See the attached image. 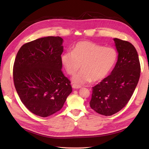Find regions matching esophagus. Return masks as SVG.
Segmentation results:
<instances>
[{"label":"esophagus","instance_id":"esophagus-1","mask_svg":"<svg viewBox=\"0 0 149 149\" xmlns=\"http://www.w3.org/2000/svg\"><path fill=\"white\" fill-rule=\"evenodd\" d=\"M81 87V86L76 85V84H75L72 85V88H73V89H79V88H80Z\"/></svg>","mask_w":149,"mask_h":149}]
</instances>
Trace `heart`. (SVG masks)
<instances>
[{
	"instance_id": "b5f03b06",
	"label": "heart",
	"mask_w": 149,
	"mask_h": 149,
	"mask_svg": "<svg viewBox=\"0 0 149 149\" xmlns=\"http://www.w3.org/2000/svg\"><path fill=\"white\" fill-rule=\"evenodd\" d=\"M118 53L112 47H104L92 42L80 41L76 43L72 52L61 55V61L66 73L73 76L83 69L73 79L76 85L96 82L105 78L113 68Z\"/></svg>"
}]
</instances>
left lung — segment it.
<instances>
[{
  "label": "left lung",
  "mask_w": 149,
  "mask_h": 149,
  "mask_svg": "<svg viewBox=\"0 0 149 149\" xmlns=\"http://www.w3.org/2000/svg\"><path fill=\"white\" fill-rule=\"evenodd\" d=\"M118 60L111 74L93 87L89 104L94 111L111 116L120 111L132 96L141 75V65L132 43L114 39Z\"/></svg>",
  "instance_id": "1"
}]
</instances>
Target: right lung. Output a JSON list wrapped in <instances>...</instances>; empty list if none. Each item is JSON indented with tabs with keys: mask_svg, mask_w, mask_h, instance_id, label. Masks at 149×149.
<instances>
[{
	"mask_svg": "<svg viewBox=\"0 0 149 149\" xmlns=\"http://www.w3.org/2000/svg\"><path fill=\"white\" fill-rule=\"evenodd\" d=\"M63 40L47 37L26 43L13 64V83L21 101L42 118L59 111L72 92L71 81L61 71Z\"/></svg>",
	"mask_w": 149,
	"mask_h": 149,
	"instance_id": "add662e5",
	"label": "right lung"
}]
</instances>
